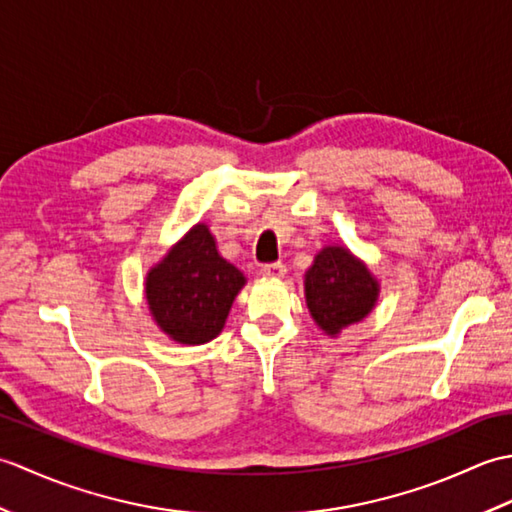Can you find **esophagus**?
Returning <instances> with one entry per match:
<instances>
[{
  "instance_id": "obj_1",
  "label": "esophagus",
  "mask_w": 512,
  "mask_h": 512,
  "mask_svg": "<svg viewBox=\"0 0 512 512\" xmlns=\"http://www.w3.org/2000/svg\"><path fill=\"white\" fill-rule=\"evenodd\" d=\"M264 275L266 277H273V279H281L286 275V266L284 264H279V262H275V264H266L264 268Z\"/></svg>"
}]
</instances>
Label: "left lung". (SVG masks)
<instances>
[{
  "instance_id": "left-lung-1",
  "label": "left lung",
  "mask_w": 512,
  "mask_h": 512,
  "mask_svg": "<svg viewBox=\"0 0 512 512\" xmlns=\"http://www.w3.org/2000/svg\"><path fill=\"white\" fill-rule=\"evenodd\" d=\"M378 292L376 277L343 246H325L306 273L308 310L328 336L363 321L376 306Z\"/></svg>"
}]
</instances>
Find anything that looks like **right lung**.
<instances>
[{"label": "right lung", "instance_id": "obj_1", "mask_svg": "<svg viewBox=\"0 0 512 512\" xmlns=\"http://www.w3.org/2000/svg\"><path fill=\"white\" fill-rule=\"evenodd\" d=\"M242 270L217 253L209 226L195 224L147 273L149 312L169 339L182 345L209 343L222 332Z\"/></svg>", "mask_w": 512, "mask_h": 512}]
</instances>
